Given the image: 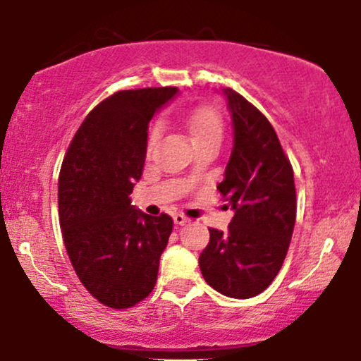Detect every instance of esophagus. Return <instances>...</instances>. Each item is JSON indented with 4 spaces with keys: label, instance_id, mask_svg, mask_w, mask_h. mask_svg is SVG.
<instances>
[{
    "label": "esophagus",
    "instance_id": "esophagus-1",
    "mask_svg": "<svg viewBox=\"0 0 361 361\" xmlns=\"http://www.w3.org/2000/svg\"><path fill=\"white\" fill-rule=\"evenodd\" d=\"M173 221H175L176 226H185V224L188 222V217H186V215H183V214H175V215H173Z\"/></svg>",
    "mask_w": 361,
    "mask_h": 361
}]
</instances>
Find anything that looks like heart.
Listing matches in <instances>:
<instances>
[{
  "instance_id": "obj_1",
  "label": "heart",
  "mask_w": 361,
  "mask_h": 361,
  "mask_svg": "<svg viewBox=\"0 0 361 361\" xmlns=\"http://www.w3.org/2000/svg\"><path fill=\"white\" fill-rule=\"evenodd\" d=\"M185 123L192 134L195 146L202 144H221L224 135V122L221 114L210 106H198L185 115ZM161 135V126L154 123L149 128L146 149L151 152L154 149L157 139Z\"/></svg>"
}]
</instances>
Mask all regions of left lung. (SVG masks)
I'll return each instance as SVG.
<instances>
[{
	"label": "left lung",
	"instance_id": "1",
	"mask_svg": "<svg viewBox=\"0 0 361 361\" xmlns=\"http://www.w3.org/2000/svg\"><path fill=\"white\" fill-rule=\"evenodd\" d=\"M234 127L226 178L217 185L234 217L229 231H210L200 270L207 283L233 299L258 295L287 256L297 198L293 169L275 128L243 94L224 88Z\"/></svg>",
	"mask_w": 361,
	"mask_h": 361
}]
</instances>
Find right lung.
Masks as SVG:
<instances>
[{
  "label": "right lung",
  "instance_id": "obj_1",
  "mask_svg": "<svg viewBox=\"0 0 361 361\" xmlns=\"http://www.w3.org/2000/svg\"><path fill=\"white\" fill-rule=\"evenodd\" d=\"M175 86L117 91L86 115L59 173V222L78 279L111 309L134 307L154 288L173 231L168 214H142L128 195L142 175L147 126Z\"/></svg>",
  "mask_w": 361,
  "mask_h": 361
}]
</instances>
